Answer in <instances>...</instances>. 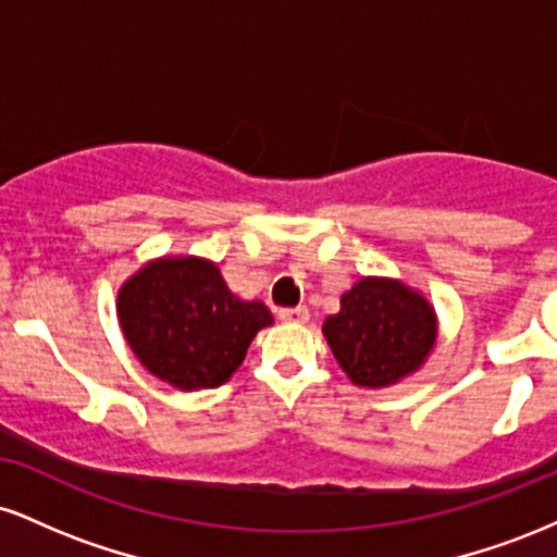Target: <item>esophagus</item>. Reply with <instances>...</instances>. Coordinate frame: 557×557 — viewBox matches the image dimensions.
<instances>
[{
  "instance_id": "34e87169",
  "label": "esophagus",
  "mask_w": 557,
  "mask_h": 557,
  "mask_svg": "<svg viewBox=\"0 0 557 557\" xmlns=\"http://www.w3.org/2000/svg\"><path fill=\"white\" fill-rule=\"evenodd\" d=\"M280 319H283V322L306 324V322H309V309H306V306H296V309H283V311H280Z\"/></svg>"
}]
</instances>
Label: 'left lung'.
Here are the masks:
<instances>
[{
	"instance_id": "left-lung-1",
	"label": "left lung",
	"mask_w": 557,
	"mask_h": 557,
	"mask_svg": "<svg viewBox=\"0 0 557 557\" xmlns=\"http://www.w3.org/2000/svg\"><path fill=\"white\" fill-rule=\"evenodd\" d=\"M437 311L424 293L395 277H361L343 293L322 335L348 380L382 389L419 372L437 345Z\"/></svg>"
}]
</instances>
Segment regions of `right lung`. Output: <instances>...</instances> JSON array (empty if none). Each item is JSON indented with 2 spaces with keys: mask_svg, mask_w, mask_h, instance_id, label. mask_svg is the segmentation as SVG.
Segmentation results:
<instances>
[{
  "mask_svg": "<svg viewBox=\"0 0 557 557\" xmlns=\"http://www.w3.org/2000/svg\"><path fill=\"white\" fill-rule=\"evenodd\" d=\"M117 322L146 372L190 393L225 385L274 317L235 296L212 259L185 253L146 261L120 285Z\"/></svg>",
  "mask_w": 557,
  "mask_h": 557,
  "instance_id": "obj_1",
  "label": "right lung"
}]
</instances>
